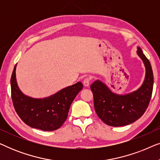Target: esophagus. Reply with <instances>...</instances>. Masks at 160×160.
<instances>
[{
  "instance_id": "obj_1",
  "label": "esophagus",
  "mask_w": 160,
  "mask_h": 160,
  "mask_svg": "<svg viewBox=\"0 0 160 160\" xmlns=\"http://www.w3.org/2000/svg\"><path fill=\"white\" fill-rule=\"evenodd\" d=\"M90 81H91V78L89 77H86L84 79V82H83V83H84V85L85 87H88L89 85V83H90Z\"/></svg>"
}]
</instances>
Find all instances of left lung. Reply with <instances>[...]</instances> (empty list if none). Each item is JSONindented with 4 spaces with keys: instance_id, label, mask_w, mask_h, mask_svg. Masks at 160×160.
<instances>
[{
    "instance_id": "1",
    "label": "left lung",
    "mask_w": 160,
    "mask_h": 160,
    "mask_svg": "<svg viewBox=\"0 0 160 160\" xmlns=\"http://www.w3.org/2000/svg\"><path fill=\"white\" fill-rule=\"evenodd\" d=\"M137 53L143 60L146 71L143 84L137 91L119 95L98 80L90 86L95 112L109 126L121 127L132 123L143 116L149 104L154 84L152 65L141 48H138Z\"/></svg>"
}]
</instances>
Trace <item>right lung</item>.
<instances>
[{
	"instance_id": "obj_1",
	"label": "right lung",
	"mask_w": 160,
	"mask_h": 160,
	"mask_svg": "<svg viewBox=\"0 0 160 160\" xmlns=\"http://www.w3.org/2000/svg\"><path fill=\"white\" fill-rule=\"evenodd\" d=\"M16 66L11 78V92L14 109L28 126L44 131L58 130L68 117L71 105L83 88L82 82L59 91L44 99H33L19 89L16 81Z\"/></svg>"
}]
</instances>
